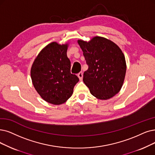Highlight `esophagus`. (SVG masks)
Returning a JSON list of instances; mask_svg holds the SVG:
<instances>
[{"mask_svg": "<svg viewBox=\"0 0 155 155\" xmlns=\"http://www.w3.org/2000/svg\"><path fill=\"white\" fill-rule=\"evenodd\" d=\"M78 78H79V79L81 80L83 79V72H79L78 73Z\"/></svg>", "mask_w": 155, "mask_h": 155, "instance_id": "1", "label": "esophagus"}]
</instances>
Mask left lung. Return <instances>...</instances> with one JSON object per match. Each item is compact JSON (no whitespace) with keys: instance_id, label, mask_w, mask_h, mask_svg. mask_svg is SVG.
<instances>
[{"instance_id":"1","label":"left lung","mask_w":155,"mask_h":155,"mask_svg":"<svg viewBox=\"0 0 155 155\" xmlns=\"http://www.w3.org/2000/svg\"><path fill=\"white\" fill-rule=\"evenodd\" d=\"M78 44L88 66L83 80L91 95L101 100L114 96L122 87L127 70L121 49L111 41L97 36L88 42L79 40Z\"/></svg>"}]
</instances>
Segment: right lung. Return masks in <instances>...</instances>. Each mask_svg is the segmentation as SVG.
<instances>
[{
  "mask_svg": "<svg viewBox=\"0 0 155 155\" xmlns=\"http://www.w3.org/2000/svg\"><path fill=\"white\" fill-rule=\"evenodd\" d=\"M67 50V45L51 42L42 49L31 68L35 89L45 101L54 105L66 102L79 80L71 73Z\"/></svg>",
  "mask_w": 155,
  "mask_h": 155,
  "instance_id": "1",
  "label": "right lung"
}]
</instances>
